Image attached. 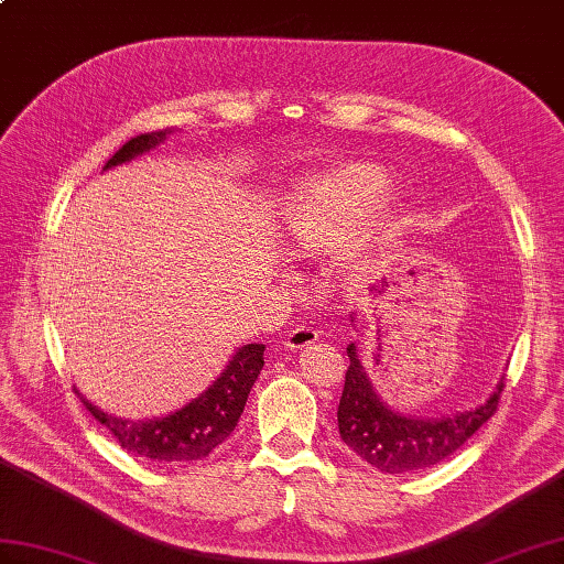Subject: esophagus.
<instances>
[{
    "label": "esophagus",
    "instance_id": "obj_1",
    "mask_svg": "<svg viewBox=\"0 0 564 564\" xmlns=\"http://www.w3.org/2000/svg\"><path fill=\"white\" fill-rule=\"evenodd\" d=\"M315 339H318V333H315L313 327H308V325H296L294 329H290V335H286L284 345L290 347V349H304V347L313 345Z\"/></svg>",
    "mask_w": 564,
    "mask_h": 564
}]
</instances>
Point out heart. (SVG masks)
<instances>
[{
    "mask_svg": "<svg viewBox=\"0 0 564 564\" xmlns=\"http://www.w3.org/2000/svg\"><path fill=\"white\" fill-rule=\"evenodd\" d=\"M386 188L388 176L368 162H347L323 172L301 191L286 219V249L299 258L337 253L364 225Z\"/></svg>",
    "mask_w": 564,
    "mask_h": 564,
    "instance_id": "1",
    "label": "heart"
}]
</instances>
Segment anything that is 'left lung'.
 Here are the masks:
<instances>
[{
	"mask_svg": "<svg viewBox=\"0 0 564 564\" xmlns=\"http://www.w3.org/2000/svg\"><path fill=\"white\" fill-rule=\"evenodd\" d=\"M347 356L349 368L337 409L339 435L356 455L386 474L431 469L433 464L455 455L480 425L496 414L505 388L500 380L488 402L469 411L437 419L404 416L382 402L370 386L354 341L347 347Z\"/></svg>",
	"mask_w": 564,
	"mask_h": 564,
	"instance_id": "1",
	"label": "left lung"
}]
</instances>
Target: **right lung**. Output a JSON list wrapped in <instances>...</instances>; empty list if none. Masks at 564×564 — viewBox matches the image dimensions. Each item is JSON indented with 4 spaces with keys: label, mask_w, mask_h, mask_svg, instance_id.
Masks as SVG:
<instances>
[{
    "label": "right lung",
    "mask_w": 564,
    "mask_h": 564,
    "mask_svg": "<svg viewBox=\"0 0 564 564\" xmlns=\"http://www.w3.org/2000/svg\"><path fill=\"white\" fill-rule=\"evenodd\" d=\"M167 133H172V129L135 135V139L123 143L117 153L107 160L105 170L148 153L150 148H155L158 143L167 139ZM263 351L265 345H243L235 356H231L227 368L219 373V378L208 390L162 419H117L112 414H105L98 406H93L78 390L76 394L95 416V421H100L105 429L117 437V443L127 452H131V455L164 464L196 462L208 457L210 452L223 445L231 435V431L237 429L246 400H249V392L260 373V368H263Z\"/></svg>",
    "instance_id": "1"
}]
</instances>
